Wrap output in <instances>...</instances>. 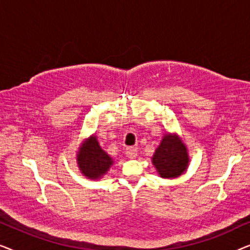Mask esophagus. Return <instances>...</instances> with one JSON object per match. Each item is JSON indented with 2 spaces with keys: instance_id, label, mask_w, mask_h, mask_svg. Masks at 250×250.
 Returning <instances> with one entry per match:
<instances>
[{
  "instance_id": "esophagus-1",
  "label": "esophagus",
  "mask_w": 250,
  "mask_h": 250,
  "mask_svg": "<svg viewBox=\"0 0 250 250\" xmlns=\"http://www.w3.org/2000/svg\"><path fill=\"white\" fill-rule=\"evenodd\" d=\"M126 156H127L128 158H136V156H138V150H136L135 146H128V148L126 149Z\"/></svg>"
}]
</instances>
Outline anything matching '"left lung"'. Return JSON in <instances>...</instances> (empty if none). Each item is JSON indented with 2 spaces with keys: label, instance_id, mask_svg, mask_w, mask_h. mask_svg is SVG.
I'll return each mask as SVG.
<instances>
[{
  "label": "left lung",
  "instance_id": "left-lung-1",
  "mask_svg": "<svg viewBox=\"0 0 250 250\" xmlns=\"http://www.w3.org/2000/svg\"><path fill=\"white\" fill-rule=\"evenodd\" d=\"M189 157L187 148L177 136L166 134L156 149L152 164L162 177H177L187 169Z\"/></svg>",
  "mask_w": 250,
  "mask_h": 250
}]
</instances>
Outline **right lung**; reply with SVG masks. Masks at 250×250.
Segmentation results:
<instances>
[{"label": "right lung", "instance_id": "right-lung-1", "mask_svg": "<svg viewBox=\"0 0 250 250\" xmlns=\"http://www.w3.org/2000/svg\"><path fill=\"white\" fill-rule=\"evenodd\" d=\"M78 166L88 179H97L107 173L112 160L104 150L101 149L95 136H92L82 146L77 155Z\"/></svg>", "mask_w": 250, "mask_h": 250}]
</instances>
